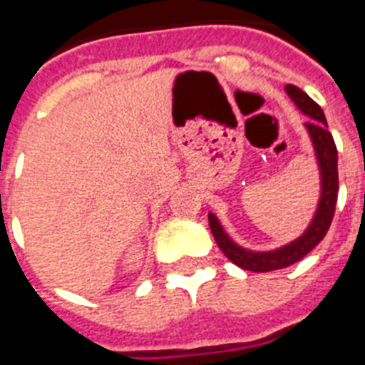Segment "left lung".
Instances as JSON below:
<instances>
[{
    "mask_svg": "<svg viewBox=\"0 0 365 365\" xmlns=\"http://www.w3.org/2000/svg\"><path fill=\"white\" fill-rule=\"evenodd\" d=\"M286 93L292 98V102L299 108L301 113L311 117L305 123V128L309 130L314 155H317L318 160V168H320V187H322L320 200H318L314 217L309 223L305 233L297 237L294 242L286 244L282 248L271 250V252H252V250H246L237 242H233L231 237L225 233V229L222 227V223L217 222V217L210 212L208 214V223H210L212 235H214L217 246H220L223 254L227 255L229 261H233L235 265H239L244 271L269 272L297 263L326 237L335 214L337 191H339L337 148H335L334 136L328 130L326 115H324L322 108L295 85H286Z\"/></svg>",
    "mask_w": 365,
    "mask_h": 365,
    "instance_id": "1",
    "label": "left lung"
}]
</instances>
